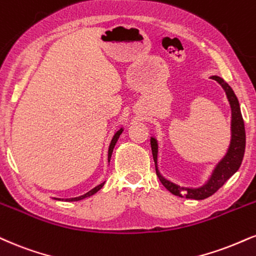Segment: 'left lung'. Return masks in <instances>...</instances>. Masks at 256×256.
<instances>
[{
    "label": "left lung",
    "mask_w": 256,
    "mask_h": 256,
    "mask_svg": "<svg viewBox=\"0 0 256 256\" xmlns=\"http://www.w3.org/2000/svg\"><path fill=\"white\" fill-rule=\"evenodd\" d=\"M212 78L220 83L222 88L224 89L228 100H229L230 107H232V142H230V146L226 155L224 156V158H222V161L218 163L217 167L214 168L210 180H208L202 187H199V188H182V187L176 186V184L170 182V181L166 180V178L160 174L158 169V142H156L155 138H152V140H150L152 158L154 161H155L156 174H158L160 181H161L163 186H164L169 192L173 193L174 196H181V198L202 200L214 194V193H216L217 190H220L237 170H238L240 166H241L242 163L243 155H244L246 130L244 122H243L241 114V110H240L238 100H237L236 95L234 93L232 87H230L226 82H224L223 78H218V76H212Z\"/></svg>",
    "instance_id": "left-lung-1"
}]
</instances>
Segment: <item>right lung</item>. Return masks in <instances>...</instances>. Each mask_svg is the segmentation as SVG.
<instances>
[{
  "mask_svg": "<svg viewBox=\"0 0 256 256\" xmlns=\"http://www.w3.org/2000/svg\"><path fill=\"white\" fill-rule=\"evenodd\" d=\"M122 128H120V130H119L118 132H116V134H114V136H113L112 140H110V149H108V162H110V156H112L113 149H114V146H116V140H118V138H119L120 134H122ZM104 182L100 184H98V186L94 187L93 190H89V192H87V193H86V194H83V196H76V198H70V199H62V200H66V202H78V200L84 199V198H87V196H90L95 194V193H96L98 190H101V188H102V186H104ZM54 199H56V198H54ZM58 200H60V199H58Z\"/></svg>",
  "mask_w": 256,
  "mask_h": 256,
  "instance_id": "right-lung-1",
  "label": "right lung"
}]
</instances>
